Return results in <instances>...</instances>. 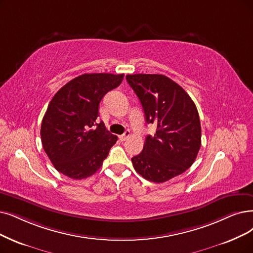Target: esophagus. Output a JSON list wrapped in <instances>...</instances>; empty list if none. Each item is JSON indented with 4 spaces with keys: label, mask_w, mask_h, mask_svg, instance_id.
<instances>
[{
    "label": "esophagus",
    "mask_w": 253,
    "mask_h": 253,
    "mask_svg": "<svg viewBox=\"0 0 253 253\" xmlns=\"http://www.w3.org/2000/svg\"><path fill=\"white\" fill-rule=\"evenodd\" d=\"M129 136H130L129 130H126L125 134H123V135H120V136H119V140H120V141H126V140H127V138H128Z\"/></svg>",
    "instance_id": "obj_1"
}]
</instances>
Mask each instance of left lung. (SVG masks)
I'll return each instance as SVG.
<instances>
[{
  "mask_svg": "<svg viewBox=\"0 0 253 253\" xmlns=\"http://www.w3.org/2000/svg\"><path fill=\"white\" fill-rule=\"evenodd\" d=\"M126 81L142 105L147 124L157 125L145 138L142 153L132 158L145 179L164 183L191 167L201 145L197 108L189 94L163 75H127Z\"/></svg>",
  "mask_w": 253,
  "mask_h": 253,
  "instance_id": "obj_1",
  "label": "left lung"
}]
</instances>
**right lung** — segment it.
<instances>
[{"label": "right lung", "instance_id": "right-lung-1", "mask_svg": "<svg viewBox=\"0 0 253 253\" xmlns=\"http://www.w3.org/2000/svg\"><path fill=\"white\" fill-rule=\"evenodd\" d=\"M125 75L84 74L69 81L48 104L40 135L45 154L62 174L82 179L102 167L117 136L96 124L100 100Z\"/></svg>", "mask_w": 253, "mask_h": 253}]
</instances>
